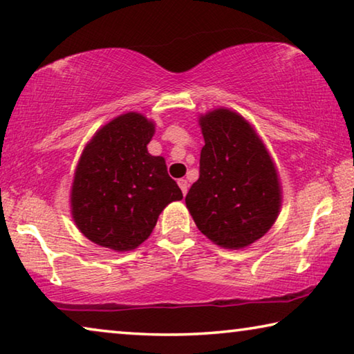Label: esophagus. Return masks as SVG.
I'll use <instances>...</instances> for the list:
<instances>
[{"label": "esophagus", "instance_id": "obj_1", "mask_svg": "<svg viewBox=\"0 0 354 354\" xmlns=\"http://www.w3.org/2000/svg\"><path fill=\"white\" fill-rule=\"evenodd\" d=\"M177 183H178V187H180L182 193H183V194H187V193H188V182L185 180V178H178Z\"/></svg>", "mask_w": 354, "mask_h": 354}]
</instances>
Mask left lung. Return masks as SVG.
Instances as JSON below:
<instances>
[{
    "label": "left lung",
    "mask_w": 354,
    "mask_h": 354,
    "mask_svg": "<svg viewBox=\"0 0 354 354\" xmlns=\"http://www.w3.org/2000/svg\"><path fill=\"white\" fill-rule=\"evenodd\" d=\"M199 122L205 146L199 178L185 202L198 229L213 243L245 248L263 236L279 213L276 167L241 115L219 108Z\"/></svg>",
    "instance_id": "left-lung-1"
}]
</instances>
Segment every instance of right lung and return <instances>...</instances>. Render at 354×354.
<instances>
[{
  "mask_svg": "<svg viewBox=\"0 0 354 354\" xmlns=\"http://www.w3.org/2000/svg\"><path fill=\"white\" fill-rule=\"evenodd\" d=\"M153 131L142 114L127 113L98 130L81 155L72 215L97 245L131 251L152 234L163 208L183 198L163 156L147 152Z\"/></svg>",
  "mask_w": 354,
  "mask_h": 354,
  "instance_id": "right-lung-1",
  "label": "right lung"
}]
</instances>
